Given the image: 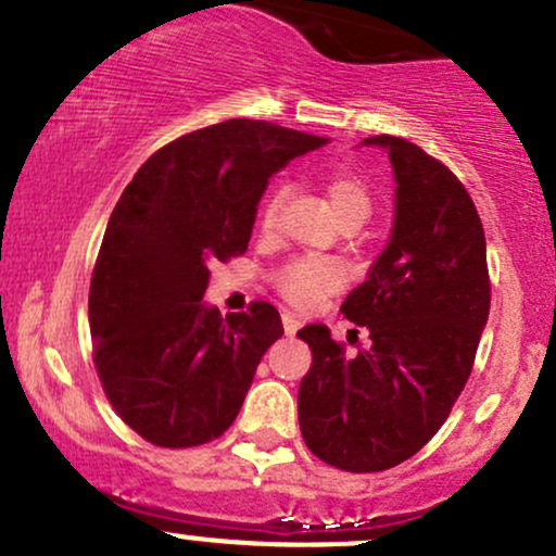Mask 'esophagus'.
I'll list each match as a JSON object with an SVG mask.
<instances>
[{"instance_id": "1", "label": "esophagus", "mask_w": 556, "mask_h": 556, "mask_svg": "<svg viewBox=\"0 0 556 556\" xmlns=\"http://www.w3.org/2000/svg\"><path fill=\"white\" fill-rule=\"evenodd\" d=\"M282 325H285V332L295 334L298 329H301V319H298L295 314H290V311H282Z\"/></svg>"}]
</instances>
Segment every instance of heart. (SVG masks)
<instances>
[{
	"instance_id": "obj_1",
	"label": "heart",
	"mask_w": 556,
	"mask_h": 556,
	"mask_svg": "<svg viewBox=\"0 0 556 556\" xmlns=\"http://www.w3.org/2000/svg\"><path fill=\"white\" fill-rule=\"evenodd\" d=\"M285 189H274L266 198L264 211H261V227L271 231L277 227L279 208H282ZM327 200L329 208H332L334 218L340 224L345 222H367L371 211V200L364 181H358L356 176L351 174H334L332 179L327 181ZM343 285V271L334 261L327 258H303L295 261V264L285 266L282 271L277 274V288L288 298L290 303L301 308H311L321 301V298L329 295L332 290H338Z\"/></svg>"
}]
</instances>
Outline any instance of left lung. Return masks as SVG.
I'll use <instances>...</instances> for the list:
<instances>
[{"label": "left lung", "instance_id": "obj_1", "mask_svg": "<svg viewBox=\"0 0 556 556\" xmlns=\"http://www.w3.org/2000/svg\"><path fill=\"white\" fill-rule=\"evenodd\" d=\"M362 144L388 152L395 179L388 245L340 306L371 343L345 358L325 325L298 332L314 356L298 390V422L327 465L382 472L446 422L472 371L491 285L483 224L462 181L401 137Z\"/></svg>", "mask_w": 556, "mask_h": 556}]
</instances>
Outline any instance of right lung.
Segmentation results:
<instances>
[{"instance_id":"right-lung-1","label":"right lung","mask_w":556,"mask_h":556,"mask_svg":"<svg viewBox=\"0 0 556 556\" xmlns=\"http://www.w3.org/2000/svg\"><path fill=\"white\" fill-rule=\"evenodd\" d=\"M327 137L229 118L179 137L115 203L89 288L94 364L110 404L163 448L222 435L266 348L282 338L271 303L218 314L211 264L248 250L268 179Z\"/></svg>"}]
</instances>
